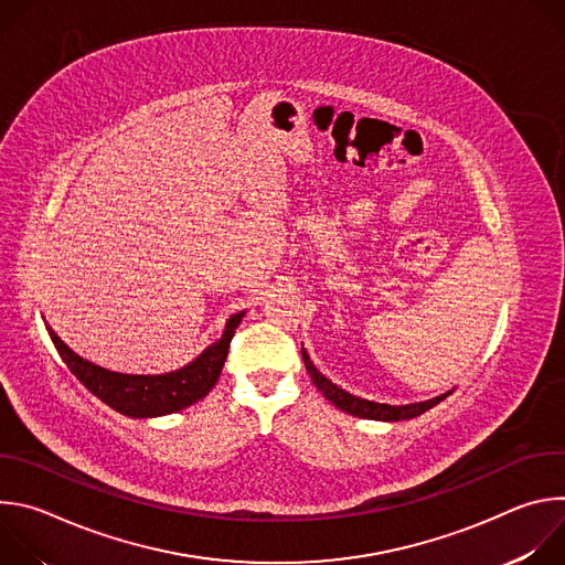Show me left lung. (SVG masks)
Wrapping results in <instances>:
<instances>
[{
	"label": "left lung",
	"instance_id": "obj_1",
	"mask_svg": "<svg viewBox=\"0 0 565 565\" xmlns=\"http://www.w3.org/2000/svg\"><path fill=\"white\" fill-rule=\"evenodd\" d=\"M301 358H303V364H306V371L310 373V380L312 384L324 393V397L329 402H333V405L355 418H366V420H384V423H397V420H409V418H416L425 412H429L431 407H436L438 402H443L447 395H451V391L443 393V395H436L431 399H425V402H414V405H380V402H371V399H364V397H358V395H351L349 391L335 386L329 377L321 375L315 364L310 362L308 353L301 349Z\"/></svg>",
	"mask_w": 565,
	"mask_h": 565
}]
</instances>
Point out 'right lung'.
<instances>
[{
  "mask_svg": "<svg viewBox=\"0 0 565 565\" xmlns=\"http://www.w3.org/2000/svg\"><path fill=\"white\" fill-rule=\"evenodd\" d=\"M244 315H246L244 310L232 315L227 319L221 340L210 344L188 366L166 375H129V373H116V371L103 369L73 353L55 335V331L49 324H46V331L60 358L71 369V373L96 397H100L105 405H109L122 416L156 418V416H168V414L188 409L190 405L203 399L212 391L225 364L234 331L241 324Z\"/></svg>",
  "mask_w": 565,
  "mask_h": 565,
  "instance_id": "right-lung-1",
  "label": "right lung"
}]
</instances>
